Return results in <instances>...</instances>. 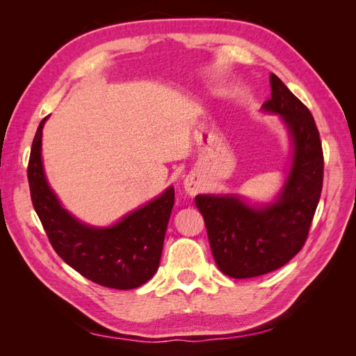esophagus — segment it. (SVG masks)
Masks as SVG:
<instances>
[{
    "label": "esophagus",
    "mask_w": 356,
    "mask_h": 356,
    "mask_svg": "<svg viewBox=\"0 0 356 356\" xmlns=\"http://www.w3.org/2000/svg\"><path fill=\"white\" fill-rule=\"evenodd\" d=\"M184 188H185V191L190 194V195L197 194L202 190V180H200V177L195 176V174H190V176H186V179L184 180Z\"/></svg>",
    "instance_id": "1"
}]
</instances>
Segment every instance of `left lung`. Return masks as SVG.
I'll return each mask as SVG.
<instances>
[{
  "label": "left lung",
  "mask_w": 356,
  "mask_h": 356,
  "mask_svg": "<svg viewBox=\"0 0 356 356\" xmlns=\"http://www.w3.org/2000/svg\"><path fill=\"white\" fill-rule=\"evenodd\" d=\"M270 88V99L261 110L280 116L292 148L289 170L275 199L252 205L238 194L195 195L214 260L231 278L268 274L297 255L321 195L324 159L311 111L274 73Z\"/></svg>",
  "instance_id": "left-lung-1"
}]
</instances>
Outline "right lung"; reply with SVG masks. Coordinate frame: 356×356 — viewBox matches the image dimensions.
<instances>
[{
  "label": "right lung",
  "mask_w": 356,
  "mask_h": 356,
  "mask_svg": "<svg viewBox=\"0 0 356 356\" xmlns=\"http://www.w3.org/2000/svg\"><path fill=\"white\" fill-rule=\"evenodd\" d=\"M30 151L27 177L38 217L56 254L92 282L113 289H134L156 274L166 226L174 207V188L131 211L110 226H92L67 211L49 185L42 165V128Z\"/></svg>",
  "instance_id": "1"
}]
</instances>
